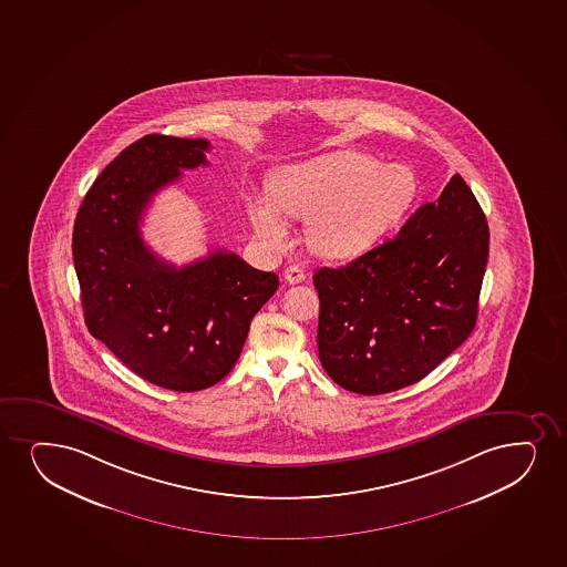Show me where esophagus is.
Wrapping results in <instances>:
<instances>
[{
    "instance_id": "1",
    "label": "esophagus",
    "mask_w": 567,
    "mask_h": 567,
    "mask_svg": "<svg viewBox=\"0 0 567 567\" xmlns=\"http://www.w3.org/2000/svg\"><path fill=\"white\" fill-rule=\"evenodd\" d=\"M285 280L290 285H300L306 280V271L300 266H288L285 269Z\"/></svg>"
}]
</instances>
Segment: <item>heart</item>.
Masks as SVG:
<instances>
[{"label":"heart","instance_id":"heart-1","mask_svg":"<svg viewBox=\"0 0 567 567\" xmlns=\"http://www.w3.org/2000/svg\"><path fill=\"white\" fill-rule=\"evenodd\" d=\"M269 199H248L254 231L267 247H285L290 218L311 220L307 240L315 252L328 258H353L373 247L396 226L417 197L412 168L381 163L360 152H333L275 171Z\"/></svg>","mask_w":567,"mask_h":567}]
</instances>
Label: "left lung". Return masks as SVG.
I'll return each mask as SVG.
<instances>
[{
  "label": "left lung",
  "mask_w": 567,
  "mask_h": 567,
  "mask_svg": "<svg viewBox=\"0 0 567 567\" xmlns=\"http://www.w3.org/2000/svg\"><path fill=\"white\" fill-rule=\"evenodd\" d=\"M489 229L471 187L453 174L393 239L343 267H320L317 346L330 380L383 394L423 380L471 336Z\"/></svg>",
  "instance_id": "8db88e82"
}]
</instances>
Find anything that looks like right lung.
<instances>
[{"label": "right lung", "instance_id": "1", "mask_svg": "<svg viewBox=\"0 0 567 567\" xmlns=\"http://www.w3.org/2000/svg\"><path fill=\"white\" fill-rule=\"evenodd\" d=\"M210 142L147 134L94 181L75 218L72 252L85 324L154 385L192 393L224 380L250 320L279 288L237 254L216 250L176 267L152 252L142 214L184 168L207 165Z\"/></svg>", "mask_w": 567, "mask_h": 567}]
</instances>
